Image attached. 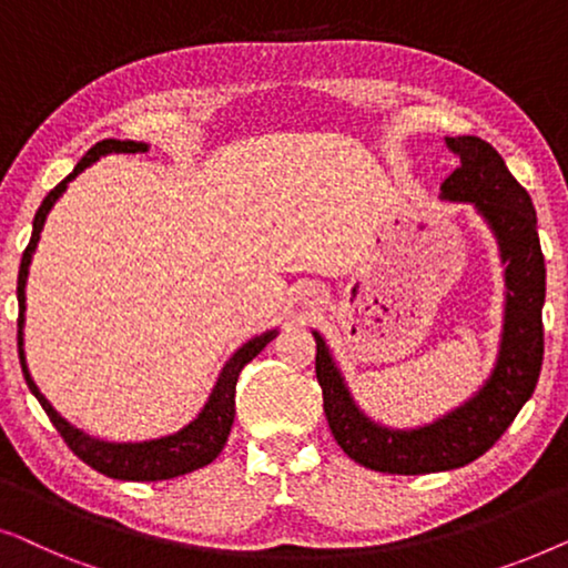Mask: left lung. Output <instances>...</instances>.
Returning <instances> with one entry per match:
<instances>
[{
    "mask_svg": "<svg viewBox=\"0 0 568 568\" xmlns=\"http://www.w3.org/2000/svg\"><path fill=\"white\" fill-rule=\"evenodd\" d=\"M447 144L460 158V168L442 183L439 199L476 209L499 245L504 266L499 352L484 385L434 422L395 429L364 414L323 333L313 331L315 375L333 437L354 463L379 473L422 476L473 463L507 432L540 377L546 261L532 199L501 154L480 136H449Z\"/></svg>",
    "mask_w": 568,
    "mask_h": 568,
    "instance_id": "left-lung-1",
    "label": "left lung"
}]
</instances>
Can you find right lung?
<instances>
[{
  "label": "right lung",
  "mask_w": 568,
  "mask_h": 568,
  "mask_svg": "<svg viewBox=\"0 0 568 568\" xmlns=\"http://www.w3.org/2000/svg\"><path fill=\"white\" fill-rule=\"evenodd\" d=\"M150 144L146 142H134V139H103L92 150L84 154V158L77 162V168L69 173L64 181H61L57 189H53L49 196L43 199V204L38 206L36 220H33V235H30V243L22 253L20 261V274H18V354H20V367L22 375H26V383L30 393L36 395L38 403H41L45 414H49L51 424L57 426V432L64 437L69 449L95 468L108 478L119 480H168L185 476V473L204 468L214 460L216 455L222 453L224 442L230 437L232 422H235V387L237 377L243 367L251 359H255L266 344H271L278 336L276 328L263 331L258 336L247 338L243 346L235 348V354L224 362V367L216 377V383L209 393L204 408L199 410L196 418L178 429L173 434H165V437H154L144 442H111L92 437L84 429H77L72 422H67L64 416L59 414L57 408L51 406L49 398L38 390L36 379L30 377L28 359H26V284H28V271L30 261H33V253L38 247V240H41V230L45 224V216L53 209V204L64 196L67 185L74 181L82 170H88L92 162H98L105 154H129V152H146Z\"/></svg>",
  "instance_id": "right-lung-1"
}]
</instances>
